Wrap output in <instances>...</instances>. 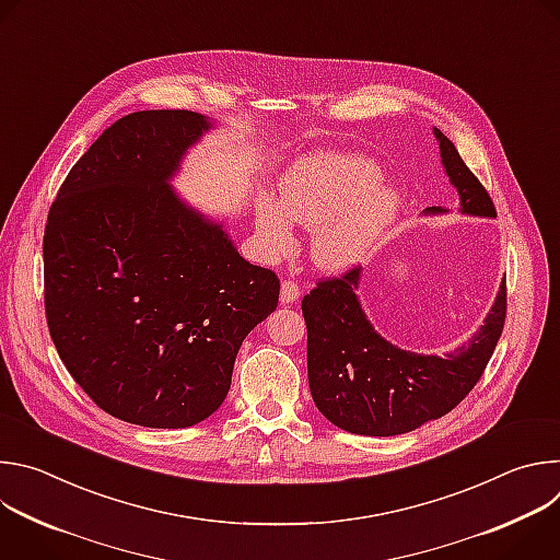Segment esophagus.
Wrapping results in <instances>:
<instances>
[{
    "label": "esophagus",
    "instance_id": "34e87169",
    "mask_svg": "<svg viewBox=\"0 0 560 560\" xmlns=\"http://www.w3.org/2000/svg\"><path fill=\"white\" fill-rule=\"evenodd\" d=\"M281 303H294L299 296H301V288L296 281L292 279H283L281 281Z\"/></svg>",
    "mask_w": 560,
    "mask_h": 560
}]
</instances>
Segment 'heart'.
<instances>
[{"mask_svg":"<svg viewBox=\"0 0 560 560\" xmlns=\"http://www.w3.org/2000/svg\"><path fill=\"white\" fill-rule=\"evenodd\" d=\"M381 171L357 154L318 152L296 162L279 182V203L264 199L257 210L261 246L281 255L292 246L296 221L312 230V259L326 270L363 261L389 225L396 199L376 188Z\"/></svg>","mask_w":560,"mask_h":560,"instance_id":"heart-1","label":"heart"}]
</instances>
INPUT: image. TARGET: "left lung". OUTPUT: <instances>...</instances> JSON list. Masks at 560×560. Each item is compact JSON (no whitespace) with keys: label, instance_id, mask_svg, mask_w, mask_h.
Here are the masks:
<instances>
[{"label":"left lung","instance_id":"8db88e82","mask_svg":"<svg viewBox=\"0 0 560 560\" xmlns=\"http://www.w3.org/2000/svg\"><path fill=\"white\" fill-rule=\"evenodd\" d=\"M434 135L463 212L497 217L490 192L465 166L456 145L436 128ZM359 272L352 266L337 277H322L301 301L310 392L318 412L346 432L406 434L454 410L483 376L505 326L508 285L503 281L486 326L469 346L443 359L398 350L372 330L354 294Z\"/></svg>","mask_w":560,"mask_h":560}]
</instances>
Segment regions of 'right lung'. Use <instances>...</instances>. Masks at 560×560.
I'll return each mask as SVG.
<instances>
[{
  "label": "right lung",
  "instance_id": "1",
  "mask_svg": "<svg viewBox=\"0 0 560 560\" xmlns=\"http://www.w3.org/2000/svg\"><path fill=\"white\" fill-rule=\"evenodd\" d=\"M206 128L192 110L117 119L70 168L46 219L57 354L104 412L143 428L208 419L242 341L279 303V277L168 188Z\"/></svg>",
  "mask_w": 560,
  "mask_h": 560
}]
</instances>
